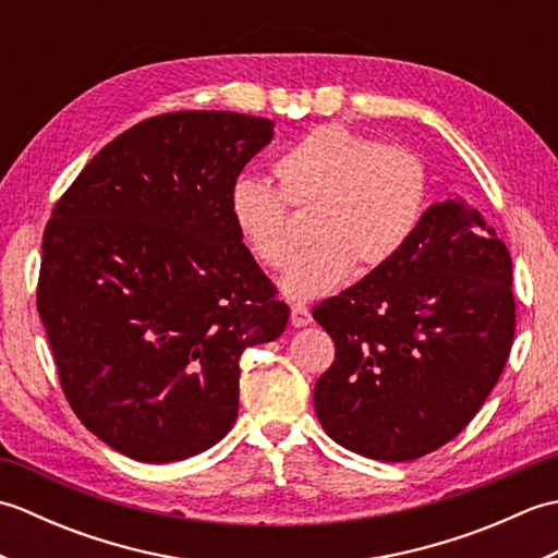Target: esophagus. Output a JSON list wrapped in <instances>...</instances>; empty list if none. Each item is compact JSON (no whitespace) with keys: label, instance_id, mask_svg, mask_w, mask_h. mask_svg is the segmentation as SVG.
<instances>
[{"label":"esophagus","instance_id":"obj_1","mask_svg":"<svg viewBox=\"0 0 558 558\" xmlns=\"http://www.w3.org/2000/svg\"><path fill=\"white\" fill-rule=\"evenodd\" d=\"M292 326L294 328H302V326H306V324H312V314H310V306L306 304H302V302H294L292 304Z\"/></svg>","mask_w":558,"mask_h":558}]
</instances>
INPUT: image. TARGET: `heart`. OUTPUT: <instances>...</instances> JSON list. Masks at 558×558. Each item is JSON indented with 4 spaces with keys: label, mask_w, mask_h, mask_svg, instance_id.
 <instances>
[{
    "label": "heart",
    "mask_w": 558,
    "mask_h": 558,
    "mask_svg": "<svg viewBox=\"0 0 558 558\" xmlns=\"http://www.w3.org/2000/svg\"><path fill=\"white\" fill-rule=\"evenodd\" d=\"M278 189L240 177L228 208L260 266L282 268L298 244L292 213H312V246L292 260L282 288L310 300L338 288L352 266L372 272L412 240L426 208L424 162L402 146H378L345 124H322L272 162Z\"/></svg>",
    "instance_id": "obj_1"
}]
</instances>
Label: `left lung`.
<instances>
[{
  "label": "left lung",
  "mask_w": 558,
  "mask_h": 558,
  "mask_svg": "<svg viewBox=\"0 0 558 558\" xmlns=\"http://www.w3.org/2000/svg\"><path fill=\"white\" fill-rule=\"evenodd\" d=\"M513 260L462 198L429 206L405 248L314 306L336 360L314 386L324 432L405 462L456 438L499 381L515 336Z\"/></svg>",
  "instance_id": "left-lung-1"
}]
</instances>
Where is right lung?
Returning <instances> with one entry per match:
<instances>
[{
    "label": "right lung",
    "instance_id": "1",
    "mask_svg": "<svg viewBox=\"0 0 558 558\" xmlns=\"http://www.w3.org/2000/svg\"><path fill=\"white\" fill-rule=\"evenodd\" d=\"M272 136L264 117L182 110L126 129L81 170L43 234L38 312L88 432L141 462L216 446L240 357L290 306L230 218V186Z\"/></svg>",
    "mask_w": 558,
    "mask_h": 558
}]
</instances>
